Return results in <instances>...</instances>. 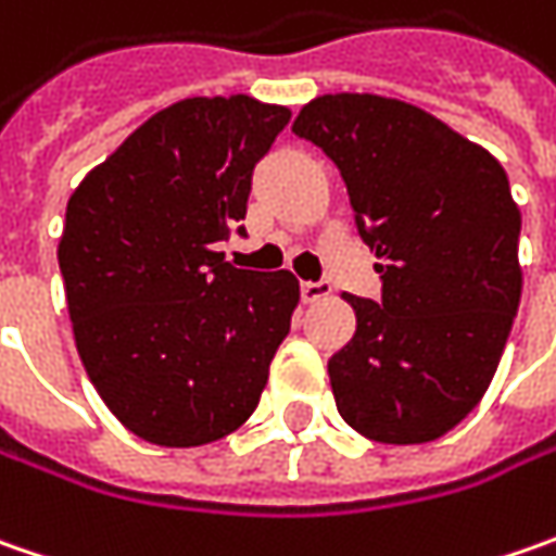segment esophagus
Wrapping results in <instances>:
<instances>
[{
  "label": "esophagus",
  "mask_w": 556,
  "mask_h": 556,
  "mask_svg": "<svg viewBox=\"0 0 556 556\" xmlns=\"http://www.w3.org/2000/svg\"><path fill=\"white\" fill-rule=\"evenodd\" d=\"M300 293H303V303H321L331 296V285L328 281H303Z\"/></svg>",
  "instance_id": "esophagus-1"
}]
</instances>
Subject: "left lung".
<instances>
[{
  "label": "left lung",
  "instance_id": "8db88e82",
  "mask_svg": "<svg viewBox=\"0 0 556 556\" xmlns=\"http://www.w3.org/2000/svg\"><path fill=\"white\" fill-rule=\"evenodd\" d=\"M293 132L340 169L380 300L343 293L353 340L331 355L337 412L387 445L445 437L477 408L520 306V210L502 163L408 101L318 96Z\"/></svg>",
  "mask_w": 556,
  "mask_h": 556
}]
</instances>
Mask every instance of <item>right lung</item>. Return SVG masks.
I'll use <instances>...</instances> for the list:
<instances>
[{
	"instance_id": "add662e5",
	"label": "right lung",
	"mask_w": 556,
	"mask_h": 556,
	"mask_svg": "<svg viewBox=\"0 0 556 556\" xmlns=\"http://www.w3.org/2000/svg\"><path fill=\"white\" fill-rule=\"evenodd\" d=\"M290 111L185 98L76 185L58 244L76 353L119 424L191 448L235 433L266 390L300 281L216 253ZM244 235V228H238Z\"/></svg>"
}]
</instances>
